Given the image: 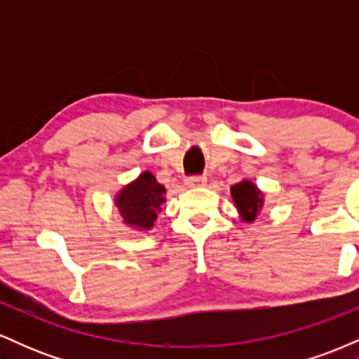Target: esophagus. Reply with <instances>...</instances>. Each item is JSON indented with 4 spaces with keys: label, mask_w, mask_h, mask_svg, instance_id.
Here are the masks:
<instances>
[{
    "label": "esophagus",
    "mask_w": 359,
    "mask_h": 359,
    "mask_svg": "<svg viewBox=\"0 0 359 359\" xmlns=\"http://www.w3.org/2000/svg\"><path fill=\"white\" fill-rule=\"evenodd\" d=\"M205 184H208V179H205V177H189V179L185 180V185H187V187H204Z\"/></svg>",
    "instance_id": "esophagus-1"
}]
</instances>
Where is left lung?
<instances>
[{"instance_id": "8db88e82", "label": "left lung", "mask_w": 359, "mask_h": 359, "mask_svg": "<svg viewBox=\"0 0 359 359\" xmlns=\"http://www.w3.org/2000/svg\"><path fill=\"white\" fill-rule=\"evenodd\" d=\"M231 197L238 212H240L241 221L245 222H253L257 219L259 211H262L263 208V203H265L263 192L248 179L233 185Z\"/></svg>"}]
</instances>
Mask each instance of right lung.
<instances>
[{
	"instance_id": "1",
	"label": "right lung",
	"mask_w": 359,
	"mask_h": 359,
	"mask_svg": "<svg viewBox=\"0 0 359 359\" xmlns=\"http://www.w3.org/2000/svg\"><path fill=\"white\" fill-rule=\"evenodd\" d=\"M165 187L145 170L114 196V205L125 224L138 231H150L165 203Z\"/></svg>"
}]
</instances>
